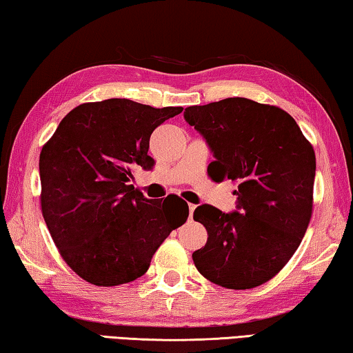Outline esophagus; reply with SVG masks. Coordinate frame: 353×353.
I'll list each match as a JSON object with an SVG mask.
<instances>
[{"mask_svg":"<svg viewBox=\"0 0 353 353\" xmlns=\"http://www.w3.org/2000/svg\"><path fill=\"white\" fill-rule=\"evenodd\" d=\"M188 210H190V219H193V213L196 210V205L194 204H190L188 205Z\"/></svg>","mask_w":353,"mask_h":353,"instance_id":"obj_1","label":"esophagus"}]
</instances>
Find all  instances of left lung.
Listing matches in <instances>:
<instances>
[{"instance_id":"1","label":"left lung","mask_w":353,"mask_h":353,"mask_svg":"<svg viewBox=\"0 0 353 353\" xmlns=\"http://www.w3.org/2000/svg\"><path fill=\"white\" fill-rule=\"evenodd\" d=\"M204 137L214 160V182L230 179L236 210L202 204L193 218L207 243L193 252L198 271L229 290L271 280L296 252L313 212L316 157L290 113L248 98H227L183 112Z\"/></svg>"}]
</instances>
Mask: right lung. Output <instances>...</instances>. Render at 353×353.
<instances>
[{"mask_svg": "<svg viewBox=\"0 0 353 353\" xmlns=\"http://www.w3.org/2000/svg\"><path fill=\"white\" fill-rule=\"evenodd\" d=\"M182 110L119 98L85 103L41 148V213L62 259L88 283L141 277L160 244L187 221L188 204L179 196L152 201L129 183L135 166L152 168L154 129Z\"/></svg>", "mask_w": 353, "mask_h": 353, "instance_id": "right-lung-1", "label": "right lung"}]
</instances>
